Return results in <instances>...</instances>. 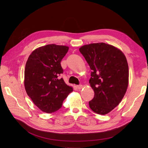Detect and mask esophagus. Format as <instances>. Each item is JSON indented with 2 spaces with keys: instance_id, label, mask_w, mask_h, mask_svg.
Instances as JSON below:
<instances>
[{
  "instance_id": "34e87169",
  "label": "esophagus",
  "mask_w": 148,
  "mask_h": 148,
  "mask_svg": "<svg viewBox=\"0 0 148 148\" xmlns=\"http://www.w3.org/2000/svg\"><path fill=\"white\" fill-rule=\"evenodd\" d=\"M76 87H77V88L78 90H81L83 88V85H81V84H79V85H77Z\"/></svg>"
}]
</instances>
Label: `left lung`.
Wrapping results in <instances>:
<instances>
[{
	"label": "left lung",
	"instance_id": "left-lung-1",
	"mask_svg": "<svg viewBox=\"0 0 148 148\" xmlns=\"http://www.w3.org/2000/svg\"><path fill=\"white\" fill-rule=\"evenodd\" d=\"M79 51L92 70L89 83L94 91L89 102L93 111L106 114L123 98L128 85V65L121 50L104 42L84 45Z\"/></svg>",
	"mask_w": 148,
	"mask_h": 148
}]
</instances>
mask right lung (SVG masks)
Listing matches in <instances>:
<instances>
[{
    "instance_id": "obj_1",
    "label": "right lung",
    "mask_w": 148,
    "mask_h": 148,
    "mask_svg": "<svg viewBox=\"0 0 148 148\" xmlns=\"http://www.w3.org/2000/svg\"><path fill=\"white\" fill-rule=\"evenodd\" d=\"M68 50L66 46L48 45L34 50L27 60L25 88L34 104L43 112L58 111L73 91L59 77L64 72L60 62Z\"/></svg>"
}]
</instances>
